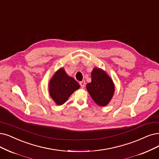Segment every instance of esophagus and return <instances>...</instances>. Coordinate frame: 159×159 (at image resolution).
Masks as SVG:
<instances>
[{"label":"esophagus","mask_w":159,"mask_h":159,"mask_svg":"<svg viewBox=\"0 0 159 159\" xmlns=\"http://www.w3.org/2000/svg\"><path fill=\"white\" fill-rule=\"evenodd\" d=\"M80 86L82 89H84L85 87V81H80Z\"/></svg>","instance_id":"obj_1"}]
</instances>
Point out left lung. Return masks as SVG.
<instances>
[{"mask_svg":"<svg viewBox=\"0 0 159 159\" xmlns=\"http://www.w3.org/2000/svg\"><path fill=\"white\" fill-rule=\"evenodd\" d=\"M87 90L93 100L99 106H106L111 100L115 85L112 79L104 70L94 68L91 72V82L86 85Z\"/></svg>","mask_w":159,"mask_h":159,"instance_id":"obj_1","label":"left lung"}]
</instances>
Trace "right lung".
<instances>
[{"label": "right lung", "mask_w": 159, "mask_h": 159, "mask_svg": "<svg viewBox=\"0 0 159 159\" xmlns=\"http://www.w3.org/2000/svg\"><path fill=\"white\" fill-rule=\"evenodd\" d=\"M80 87L78 82L69 76L64 68H61L54 74L49 81V95L57 105L61 106Z\"/></svg>", "instance_id": "right-lung-1"}]
</instances>
